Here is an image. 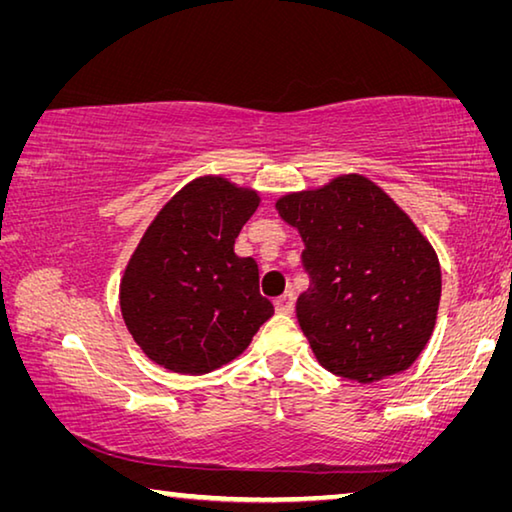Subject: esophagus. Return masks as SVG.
Listing matches in <instances>:
<instances>
[{"instance_id": "34e87169", "label": "esophagus", "mask_w": 512, "mask_h": 512, "mask_svg": "<svg viewBox=\"0 0 512 512\" xmlns=\"http://www.w3.org/2000/svg\"><path fill=\"white\" fill-rule=\"evenodd\" d=\"M275 309H277V314H287V316L293 314V311H296V293L287 291L282 298H277Z\"/></svg>"}]
</instances>
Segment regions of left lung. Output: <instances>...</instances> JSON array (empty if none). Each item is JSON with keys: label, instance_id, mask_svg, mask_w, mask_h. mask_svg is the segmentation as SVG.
I'll list each match as a JSON object with an SVG mask.
<instances>
[{"label": "left lung", "instance_id": "1", "mask_svg": "<svg viewBox=\"0 0 512 512\" xmlns=\"http://www.w3.org/2000/svg\"><path fill=\"white\" fill-rule=\"evenodd\" d=\"M305 241L298 323L334 375L372 384L411 368L433 334L443 273L429 239L361 173L277 198Z\"/></svg>", "mask_w": 512, "mask_h": 512}]
</instances>
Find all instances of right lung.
<instances>
[{
    "label": "right lung",
    "instance_id": "right-lung-1",
    "mask_svg": "<svg viewBox=\"0 0 512 512\" xmlns=\"http://www.w3.org/2000/svg\"><path fill=\"white\" fill-rule=\"evenodd\" d=\"M262 196L225 176H198L158 216L128 259L119 307L133 341L153 363L205 375L244 352L273 316L259 296L253 257L235 239Z\"/></svg>",
    "mask_w": 512,
    "mask_h": 512
}]
</instances>
